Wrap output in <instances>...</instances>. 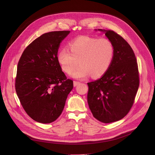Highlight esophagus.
Masks as SVG:
<instances>
[{"mask_svg":"<svg viewBox=\"0 0 155 155\" xmlns=\"http://www.w3.org/2000/svg\"><path fill=\"white\" fill-rule=\"evenodd\" d=\"M79 83H80V82H79V81H74V86H77Z\"/></svg>","mask_w":155,"mask_h":155,"instance_id":"1","label":"esophagus"}]
</instances>
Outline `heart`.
<instances>
[{
  "instance_id": "b5f03b06",
  "label": "heart",
  "mask_w": 155,
  "mask_h": 155,
  "mask_svg": "<svg viewBox=\"0 0 155 155\" xmlns=\"http://www.w3.org/2000/svg\"><path fill=\"white\" fill-rule=\"evenodd\" d=\"M70 51L65 48L59 50L58 60L62 70L73 73L77 78L85 77L88 74L92 78L103 75L108 70L114 56V46L105 38L98 39L81 36L72 40L69 45Z\"/></svg>"
}]
</instances>
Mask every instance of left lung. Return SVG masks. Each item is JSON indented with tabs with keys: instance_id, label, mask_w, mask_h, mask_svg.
<instances>
[{
	"instance_id": "1",
	"label": "left lung",
	"mask_w": 155,
	"mask_h": 155,
	"mask_svg": "<svg viewBox=\"0 0 155 155\" xmlns=\"http://www.w3.org/2000/svg\"><path fill=\"white\" fill-rule=\"evenodd\" d=\"M99 31L114 46V56L108 70L99 79L87 83V103L93 117L109 123L123 118L133 105L139 86L137 59L129 44L112 30Z\"/></svg>"
}]
</instances>
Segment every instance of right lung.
<instances>
[{
	"label": "right lung",
	"mask_w": 155,
	"mask_h": 155,
	"mask_svg": "<svg viewBox=\"0 0 155 155\" xmlns=\"http://www.w3.org/2000/svg\"><path fill=\"white\" fill-rule=\"evenodd\" d=\"M69 33L42 34L25 48L18 61L16 92L26 114L37 122L54 121L73 89V81L62 71L58 60L60 43Z\"/></svg>",
	"instance_id": "add662e5"
}]
</instances>
